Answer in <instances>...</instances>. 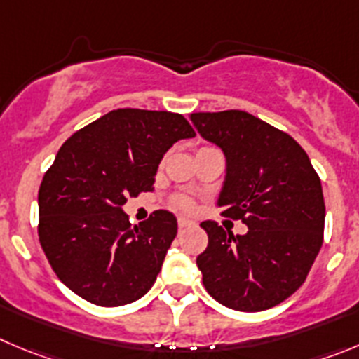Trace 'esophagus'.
<instances>
[{
    "instance_id": "esophagus-1",
    "label": "esophagus",
    "mask_w": 359,
    "mask_h": 359,
    "mask_svg": "<svg viewBox=\"0 0 359 359\" xmlns=\"http://www.w3.org/2000/svg\"><path fill=\"white\" fill-rule=\"evenodd\" d=\"M177 223H179V229H186V226L193 225V221L187 219V217H182V216H180L179 219H177Z\"/></svg>"
}]
</instances>
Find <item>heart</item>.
Returning <instances> with one entry per match:
<instances>
[{
  "label": "heart",
  "instance_id": "1",
  "mask_svg": "<svg viewBox=\"0 0 359 359\" xmlns=\"http://www.w3.org/2000/svg\"><path fill=\"white\" fill-rule=\"evenodd\" d=\"M179 205L184 207V209H191V202L187 198H180L179 200Z\"/></svg>",
  "mask_w": 359,
  "mask_h": 359
}]
</instances>
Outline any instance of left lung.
<instances>
[{
	"label": "left lung",
	"mask_w": 359,
	"mask_h": 359,
	"mask_svg": "<svg viewBox=\"0 0 359 359\" xmlns=\"http://www.w3.org/2000/svg\"><path fill=\"white\" fill-rule=\"evenodd\" d=\"M191 122L225 154L217 207L248 226L233 236L216 221L200 225L209 236L196 259L203 287L232 310L276 306L303 285L323 246L319 175L296 140L250 113H193Z\"/></svg>",
	"instance_id": "obj_1"
}]
</instances>
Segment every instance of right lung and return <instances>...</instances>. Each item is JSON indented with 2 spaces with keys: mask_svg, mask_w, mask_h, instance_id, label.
I'll return each instance as SVG.
<instances>
[{
  "mask_svg": "<svg viewBox=\"0 0 359 359\" xmlns=\"http://www.w3.org/2000/svg\"><path fill=\"white\" fill-rule=\"evenodd\" d=\"M195 136L179 113L113 109L62 145L39 189V239L74 294L122 306L154 285L177 236V217L156 210L130 225L127 196L152 191L161 159Z\"/></svg>",
  "mask_w": 359,
  "mask_h": 359,
  "instance_id": "obj_1",
  "label": "right lung"
}]
</instances>
